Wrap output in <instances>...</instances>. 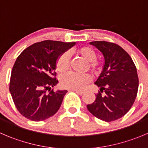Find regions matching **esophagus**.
Returning a JSON list of instances; mask_svg holds the SVG:
<instances>
[{
  "label": "esophagus",
  "mask_w": 148,
  "mask_h": 148,
  "mask_svg": "<svg viewBox=\"0 0 148 148\" xmlns=\"http://www.w3.org/2000/svg\"><path fill=\"white\" fill-rule=\"evenodd\" d=\"M74 91H75L76 93H77V94H79V95H82L84 93H85L84 91H82V90H74Z\"/></svg>",
  "instance_id": "esophagus-1"
}]
</instances>
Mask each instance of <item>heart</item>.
Listing matches in <instances>:
<instances>
[{
	"label": "heart",
	"mask_w": 148,
	"mask_h": 148,
	"mask_svg": "<svg viewBox=\"0 0 148 148\" xmlns=\"http://www.w3.org/2000/svg\"><path fill=\"white\" fill-rule=\"evenodd\" d=\"M77 55H80L85 60L88 61V68L92 72L96 73L100 71L101 68V63L96 59V53L93 48L90 47H82L77 51ZM70 58L68 52H63L58 58L55 63L56 70L60 74L66 72L69 68ZM91 81V77L89 74H75L68 73L62 76L60 78V85L63 88L69 90H80L85 88Z\"/></svg>",
	"instance_id": "obj_1"
}]
</instances>
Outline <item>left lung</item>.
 <instances>
[{"label": "left lung", "instance_id": "left-lung-1", "mask_svg": "<svg viewBox=\"0 0 148 148\" xmlns=\"http://www.w3.org/2000/svg\"><path fill=\"white\" fill-rule=\"evenodd\" d=\"M103 55L104 65L95 82L100 88L88 111L99 119L111 122L122 118L132 108L139 87L136 68L121 47L105 41L90 42Z\"/></svg>", "mask_w": 148, "mask_h": 148}]
</instances>
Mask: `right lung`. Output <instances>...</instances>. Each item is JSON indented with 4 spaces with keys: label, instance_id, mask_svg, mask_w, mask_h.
<instances>
[{
    "label": "right lung",
    "instance_id": "obj_1",
    "mask_svg": "<svg viewBox=\"0 0 148 148\" xmlns=\"http://www.w3.org/2000/svg\"><path fill=\"white\" fill-rule=\"evenodd\" d=\"M75 44L45 40L28 47L18 56L12 68L9 91L16 108L25 118L45 121L58 111L67 90L51 89L58 82L55 63Z\"/></svg>",
    "mask_w": 148,
    "mask_h": 148
}]
</instances>
